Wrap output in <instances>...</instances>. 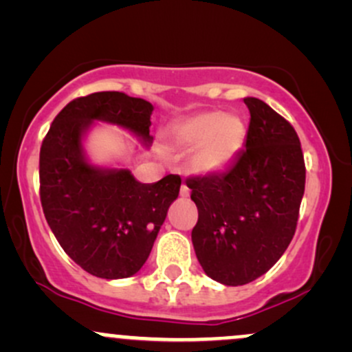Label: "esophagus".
I'll return each mask as SVG.
<instances>
[{"mask_svg": "<svg viewBox=\"0 0 352 352\" xmlns=\"http://www.w3.org/2000/svg\"><path fill=\"white\" fill-rule=\"evenodd\" d=\"M180 197L182 199H188L190 197V188L185 184H182V187H180Z\"/></svg>", "mask_w": 352, "mask_h": 352, "instance_id": "esophagus-1", "label": "esophagus"}]
</instances>
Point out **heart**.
I'll list each match as a JSON object with an SVG mask.
<instances>
[{
  "label": "heart",
  "instance_id": "heart-1",
  "mask_svg": "<svg viewBox=\"0 0 352 352\" xmlns=\"http://www.w3.org/2000/svg\"><path fill=\"white\" fill-rule=\"evenodd\" d=\"M246 127L235 114L204 111L179 122L170 132V142L180 151L195 148L192 168L213 173L227 168L243 147Z\"/></svg>",
  "mask_w": 352,
  "mask_h": 352
}]
</instances>
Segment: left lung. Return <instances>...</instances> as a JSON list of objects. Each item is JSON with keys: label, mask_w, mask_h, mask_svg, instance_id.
<instances>
[{"label": "left lung", "mask_w": 352, "mask_h": 352, "mask_svg": "<svg viewBox=\"0 0 352 352\" xmlns=\"http://www.w3.org/2000/svg\"><path fill=\"white\" fill-rule=\"evenodd\" d=\"M245 148L223 173L187 180L199 208L192 243L212 280H256L292 243L305 193V157L293 125L256 98H245Z\"/></svg>", "instance_id": "8db88e82"}]
</instances>
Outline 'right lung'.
<instances>
[{
	"label": "right lung",
	"instance_id": "1",
	"mask_svg": "<svg viewBox=\"0 0 352 352\" xmlns=\"http://www.w3.org/2000/svg\"><path fill=\"white\" fill-rule=\"evenodd\" d=\"M153 106L124 92L71 100L52 120L39 152V195L56 240L87 273L106 280L135 274L147 261L182 179L140 184L127 168L87 162L84 134L94 120L117 124L152 142Z\"/></svg>",
	"mask_w": 352,
	"mask_h": 352
}]
</instances>
